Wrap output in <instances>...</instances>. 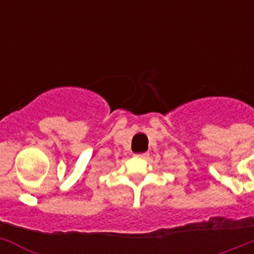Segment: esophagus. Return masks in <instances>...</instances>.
Segmentation results:
<instances>
[{
    "mask_svg": "<svg viewBox=\"0 0 254 254\" xmlns=\"http://www.w3.org/2000/svg\"><path fill=\"white\" fill-rule=\"evenodd\" d=\"M136 156H137V158H140V159H146L147 156H149V152H142V154H137Z\"/></svg>",
    "mask_w": 254,
    "mask_h": 254,
    "instance_id": "1",
    "label": "esophagus"
}]
</instances>
